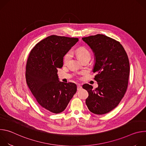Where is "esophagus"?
Returning <instances> with one entry per match:
<instances>
[{
	"label": "esophagus",
	"mask_w": 146,
	"mask_h": 146,
	"mask_svg": "<svg viewBox=\"0 0 146 146\" xmlns=\"http://www.w3.org/2000/svg\"><path fill=\"white\" fill-rule=\"evenodd\" d=\"M77 90H78V91H80V90H81L82 89V87H81L80 84H78L77 86Z\"/></svg>",
	"instance_id": "obj_1"
}]
</instances>
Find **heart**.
<instances>
[{"mask_svg": "<svg viewBox=\"0 0 146 146\" xmlns=\"http://www.w3.org/2000/svg\"><path fill=\"white\" fill-rule=\"evenodd\" d=\"M76 54L78 56V57L79 58V59L81 60H82L84 59L88 58V57H91V53L89 51V50L86 48L84 47H80L79 48H78L76 50ZM71 57V53L70 52H67L65 55L64 56V62L65 64H66L68 62V61L69 60L70 58ZM86 72H82L81 73V74H84Z\"/></svg>", "mask_w": 146, "mask_h": 146, "instance_id": "heart-1", "label": "heart"}]
</instances>
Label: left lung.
I'll use <instances>...</instances> for the list:
<instances>
[{
  "label": "left lung",
  "instance_id": "1",
  "mask_svg": "<svg viewBox=\"0 0 146 146\" xmlns=\"http://www.w3.org/2000/svg\"><path fill=\"white\" fill-rule=\"evenodd\" d=\"M95 56L93 70L98 87L85 84L82 88L88 92L86 103L94 114H106L119 103L126 92L130 71L127 54L119 41L98 34L82 38Z\"/></svg>",
  "mask_w": 146,
  "mask_h": 146
}]
</instances>
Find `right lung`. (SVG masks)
<instances>
[{"label":"right lung","mask_w":146,"mask_h":146,"mask_svg":"<svg viewBox=\"0 0 146 146\" xmlns=\"http://www.w3.org/2000/svg\"><path fill=\"white\" fill-rule=\"evenodd\" d=\"M78 41V38L51 35L36 44L29 54L27 84L38 105L48 112L63 111L77 91L74 83L59 81L57 69L63 66L64 55Z\"/></svg>","instance_id":"1"}]
</instances>
